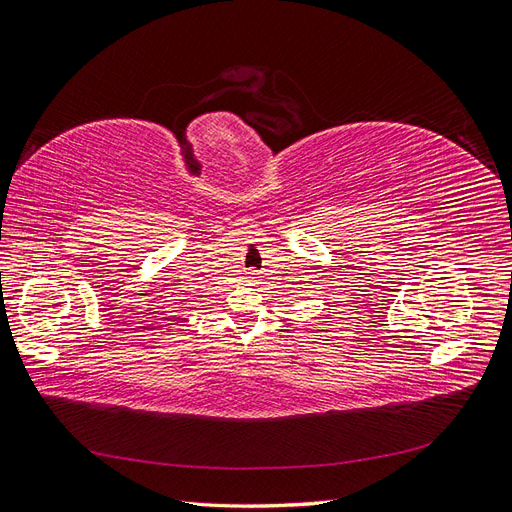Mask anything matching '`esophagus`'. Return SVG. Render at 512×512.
<instances>
[{
    "label": "esophagus",
    "mask_w": 512,
    "mask_h": 512,
    "mask_svg": "<svg viewBox=\"0 0 512 512\" xmlns=\"http://www.w3.org/2000/svg\"><path fill=\"white\" fill-rule=\"evenodd\" d=\"M256 275H258L256 271H247V280H250V282H254V280H256Z\"/></svg>",
    "instance_id": "obj_1"
}]
</instances>
